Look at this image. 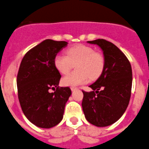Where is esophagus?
Here are the masks:
<instances>
[{
  "instance_id": "obj_1",
  "label": "esophagus",
  "mask_w": 149,
  "mask_h": 149,
  "mask_svg": "<svg viewBox=\"0 0 149 149\" xmlns=\"http://www.w3.org/2000/svg\"><path fill=\"white\" fill-rule=\"evenodd\" d=\"M70 89H71L72 91H75V90L78 89V88H76V87H71V88H70Z\"/></svg>"
}]
</instances>
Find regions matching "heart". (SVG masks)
I'll return each instance as SVG.
<instances>
[{
    "label": "heart",
    "mask_w": 149,
    "mask_h": 149,
    "mask_svg": "<svg viewBox=\"0 0 149 149\" xmlns=\"http://www.w3.org/2000/svg\"><path fill=\"white\" fill-rule=\"evenodd\" d=\"M54 65L61 74H67L76 65L75 71L63 78L65 86H76L88 82L90 79L100 77L104 68V58L91 47L77 45L67 49V56L58 54L54 58Z\"/></svg>",
    "instance_id": "b5f03b06"
}]
</instances>
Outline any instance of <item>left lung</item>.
<instances>
[{"label": "left lung", "instance_id": "8db88e82", "mask_svg": "<svg viewBox=\"0 0 149 149\" xmlns=\"http://www.w3.org/2000/svg\"><path fill=\"white\" fill-rule=\"evenodd\" d=\"M102 49L104 68L100 77L90 85L93 91H82L81 102L86 120L98 127L117 121L126 110L132 87V70L125 55L113 43L104 39L88 41Z\"/></svg>", "mask_w": 149, "mask_h": 149}]
</instances>
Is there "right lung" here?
I'll return each mask as SVG.
<instances>
[{
	"mask_svg": "<svg viewBox=\"0 0 149 149\" xmlns=\"http://www.w3.org/2000/svg\"><path fill=\"white\" fill-rule=\"evenodd\" d=\"M67 45L64 41L45 40L29 49L20 65L17 76L20 104L26 117L39 128H52L61 121L71 95L69 87L58 86L61 76L54 65L55 57Z\"/></svg>",
	"mask_w": 149,
	"mask_h": 149,
	"instance_id": "add662e5",
	"label": "right lung"
}]
</instances>
